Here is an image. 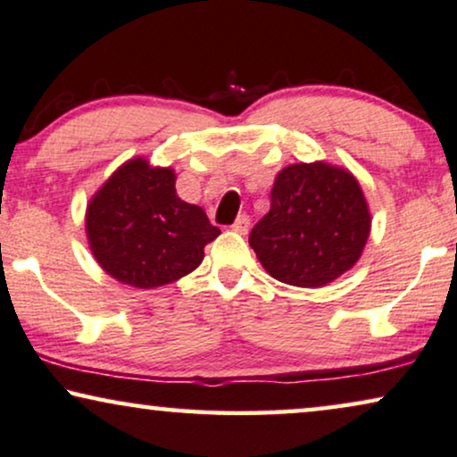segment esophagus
<instances>
[{"instance_id": "obj_1", "label": "esophagus", "mask_w": 457, "mask_h": 457, "mask_svg": "<svg viewBox=\"0 0 457 457\" xmlns=\"http://www.w3.org/2000/svg\"><path fill=\"white\" fill-rule=\"evenodd\" d=\"M233 230H235V233L247 235V230H249V216H247V214H239V216H237V220H235V224H233Z\"/></svg>"}]
</instances>
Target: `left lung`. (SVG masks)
I'll use <instances>...</instances> for the list:
<instances>
[{
  "instance_id": "1",
  "label": "left lung",
  "mask_w": 457,
  "mask_h": 457,
  "mask_svg": "<svg viewBox=\"0 0 457 457\" xmlns=\"http://www.w3.org/2000/svg\"><path fill=\"white\" fill-rule=\"evenodd\" d=\"M370 235V214L358 180L316 162L278 172L270 212L249 233L262 266L280 283L324 287L349 270Z\"/></svg>"
}]
</instances>
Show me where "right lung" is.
Wrapping results in <instances>:
<instances>
[{"label": "right lung", "mask_w": 457, "mask_h": 457, "mask_svg": "<svg viewBox=\"0 0 457 457\" xmlns=\"http://www.w3.org/2000/svg\"><path fill=\"white\" fill-rule=\"evenodd\" d=\"M174 170L130 160L112 174L87 208L91 252L110 277L154 289L202 264L204 247L220 235L199 205L174 189Z\"/></svg>", "instance_id": "1"}]
</instances>
